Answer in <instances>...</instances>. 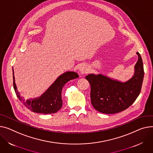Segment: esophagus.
<instances>
[{
	"label": "esophagus",
	"mask_w": 153,
	"mask_h": 153,
	"mask_svg": "<svg viewBox=\"0 0 153 153\" xmlns=\"http://www.w3.org/2000/svg\"><path fill=\"white\" fill-rule=\"evenodd\" d=\"M87 67H86L85 66H84V65L80 66L79 67V73H80V74H83L87 72Z\"/></svg>",
	"instance_id": "34e87169"
}]
</instances>
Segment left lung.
<instances>
[{"mask_svg": "<svg viewBox=\"0 0 153 153\" xmlns=\"http://www.w3.org/2000/svg\"><path fill=\"white\" fill-rule=\"evenodd\" d=\"M135 66V73L125 82L101 74H90L85 77L90 87L91 103L100 113L114 114L123 111L134 103L138 97L144 77L143 65L140 54Z\"/></svg>", "mask_w": 153, "mask_h": 153, "instance_id": "left-lung-1", "label": "left lung"}]
</instances>
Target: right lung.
<instances>
[{
    "mask_svg": "<svg viewBox=\"0 0 153 153\" xmlns=\"http://www.w3.org/2000/svg\"><path fill=\"white\" fill-rule=\"evenodd\" d=\"M77 77H79V75L76 72L67 71L60 75L41 96L36 98L25 100L20 96L17 90L13 68V88L17 97L30 111L34 113L44 114L55 113L61 109L63 105L62 91L64 85L68 81Z\"/></svg>",
    "mask_w": 153,
    "mask_h": 153,
    "instance_id": "obj_1",
    "label": "right lung"
}]
</instances>
